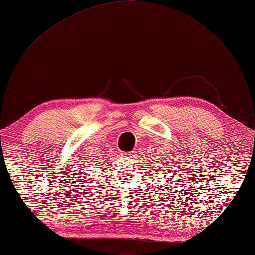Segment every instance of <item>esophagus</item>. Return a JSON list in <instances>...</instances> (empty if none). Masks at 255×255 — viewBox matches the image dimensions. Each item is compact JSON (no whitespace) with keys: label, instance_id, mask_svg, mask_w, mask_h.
<instances>
[{"label":"esophagus","instance_id":"obj_1","mask_svg":"<svg viewBox=\"0 0 255 255\" xmlns=\"http://www.w3.org/2000/svg\"><path fill=\"white\" fill-rule=\"evenodd\" d=\"M120 156L127 158V157H131L132 154L131 153H128V152H122V153H120Z\"/></svg>","mask_w":255,"mask_h":255}]
</instances>
